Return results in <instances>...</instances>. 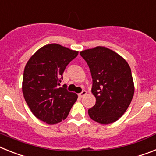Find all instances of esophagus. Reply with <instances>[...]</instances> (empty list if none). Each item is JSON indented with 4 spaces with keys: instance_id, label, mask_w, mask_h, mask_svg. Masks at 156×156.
<instances>
[{
    "instance_id": "34e87169",
    "label": "esophagus",
    "mask_w": 156,
    "mask_h": 156,
    "mask_svg": "<svg viewBox=\"0 0 156 156\" xmlns=\"http://www.w3.org/2000/svg\"><path fill=\"white\" fill-rule=\"evenodd\" d=\"M86 93H86V90H83V91H82L81 93H79V94H78V96H79L80 97H83L84 96H86Z\"/></svg>"
}]
</instances>
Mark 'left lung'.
Masks as SVG:
<instances>
[{
  "mask_svg": "<svg viewBox=\"0 0 156 156\" xmlns=\"http://www.w3.org/2000/svg\"><path fill=\"white\" fill-rule=\"evenodd\" d=\"M93 78L92 93L96 104L88 110L89 117L101 124L117 121L127 110L134 93L131 69L122 56L98 46L80 52Z\"/></svg>",
  "mask_w": 156,
  "mask_h": 156,
  "instance_id": "left-lung-1",
  "label": "left lung"
}]
</instances>
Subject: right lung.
Segmentation results:
<instances>
[{
	"label": "right lung",
	"mask_w": 156,
	"mask_h": 156,
	"mask_svg": "<svg viewBox=\"0 0 156 156\" xmlns=\"http://www.w3.org/2000/svg\"><path fill=\"white\" fill-rule=\"evenodd\" d=\"M58 44L43 46L26 65L23 78V93L32 113L48 124L65 119L78 95L59 87L67 65L78 55Z\"/></svg>",
	"instance_id": "obj_1"
}]
</instances>
